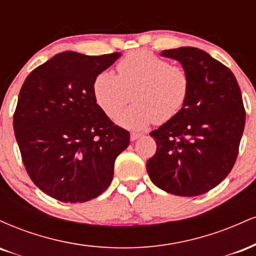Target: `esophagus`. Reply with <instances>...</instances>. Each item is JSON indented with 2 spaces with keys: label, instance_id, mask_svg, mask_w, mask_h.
I'll use <instances>...</instances> for the list:
<instances>
[{
  "label": "esophagus",
  "instance_id": "obj_1",
  "mask_svg": "<svg viewBox=\"0 0 256 256\" xmlns=\"http://www.w3.org/2000/svg\"><path fill=\"white\" fill-rule=\"evenodd\" d=\"M140 137H142V134H136V132H132V134H130V140H138Z\"/></svg>",
  "mask_w": 256,
  "mask_h": 256
}]
</instances>
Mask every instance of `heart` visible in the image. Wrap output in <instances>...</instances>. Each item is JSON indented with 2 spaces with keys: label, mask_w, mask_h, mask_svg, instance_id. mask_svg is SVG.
I'll return each mask as SVG.
<instances>
[{
  "label": "heart",
  "mask_w": 256,
  "mask_h": 256,
  "mask_svg": "<svg viewBox=\"0 0 256 256\" xmlns=\"http://www.w3.org/2000/svg\"><path fill=\"white\" fill-rule=\"evenodd\" d=\"M116 74L96 76L92 92L98 107L113 118L130 100L132 104L116 122L128 130H143L152 122L164 124L180 112L190 90L185 68L171 64L148 50L126 54L116 64Z\"/></svg>",
  "instance_id": "1"
}]
</instances>
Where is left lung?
Returning a JSON list of instances; mask_svg holds the SVG:
<instances>
[{
	"instance_id": "1",
	"label": "left lung",
	"mask_w": 256,
	"mask_h": 256,
	"mask_svg": "<svg viewBox=\"0 0 256 256\" xmlns=\"http://www.w3.org/2000/svg\"><path fill=\"white\" fill-rule=\"evenodd\" d=\"M180 62L190 90L180 112L158 130L156 152L146 162L150 180L177 196L210 192L234 165L246 124L240 89L230 68L194 46L161 52Z\"/></svg>"
}]
</instances>
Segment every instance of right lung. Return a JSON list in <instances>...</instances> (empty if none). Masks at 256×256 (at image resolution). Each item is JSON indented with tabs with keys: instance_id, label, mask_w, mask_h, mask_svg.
<instances>
[{
	"instance_id": "add662e5",
	"label": "right lung",
	"mask_w": 256,
	"mask_h": 256,
	"mask_svg": "<svg viewBox=\"0 0 256 256\" xmlns=\"http://www.w3.org/2000/svg\"><path fill=\"white\" fill-rule=\"evenodd\" d=\"M120 55L60 52L22 84L14 134L32 182L52 198L77 204L98 198L130 144V134L110 122L92 92L96 76Z\"/></svg>"
}]
</instances>
